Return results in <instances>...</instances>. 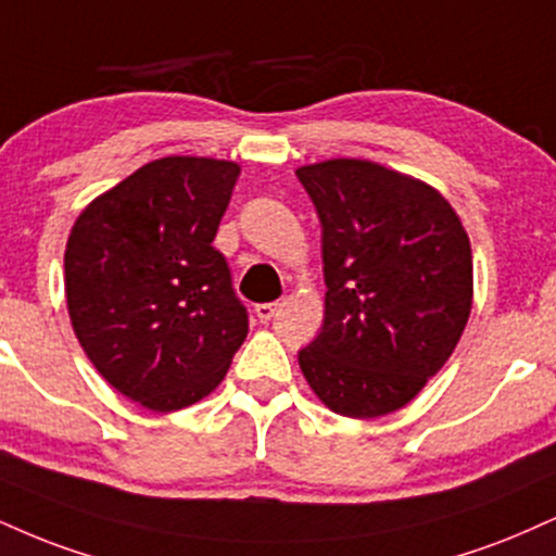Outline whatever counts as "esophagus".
Returning a JSON list of instances; mask_svg holds the SVG:
<instances>
[{"mask_svg":"<svg viewBox=\"0 0 556 556\" xmlns=\"http://www.w3.org/2000/svg\"><path fill=\"white\" fill-rule=\"evenodd\" d=\"M279 303H258L256 307H253V313H256V318L261 320V324H269V320L274 318V313H277Z\"/></svg>","mask_w":556,"mask_h":556,"instance_id":"1","label":"esophagus"}]
</instances>
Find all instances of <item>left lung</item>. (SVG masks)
Masks as SVG:
<instances>
[{
    "label": "left lung",
    "instance_id": "8db88e82",
    "mask_svg": "<svg viewBox=\"0 0 556 556\" xmlns=\"http://www.w3.org/2000/svg\"><path fill=\"white\" fill-rule=\"evenodd\" d=\"M316 204L324 326L300 370L333 414L376 419L417 396L456 350L473 303L471 243L451 202L372 160L295 170Z\"/></svg>",
    "mask_w": 556,
    "mask_h": 556
}]
</instances>
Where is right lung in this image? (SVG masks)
<instances>
[{
    "instance_id": "add662e5",
    "label": "right lung",
    "mask_w": 556,
    "mask_h": 556,
    "mask_svg": "<svg viewBox=\"0 0 556 556\" xmlns=\"http://www.w3.org/2000/svg\"><path fill=\"white\" fill-rule=\"evenodd\" d=\"M238 176L232 160H152L72 225L64 292L77 342L100 376L150 412L210 396L249 333L212 245Z\"/></svg>"
}]
</instances>
